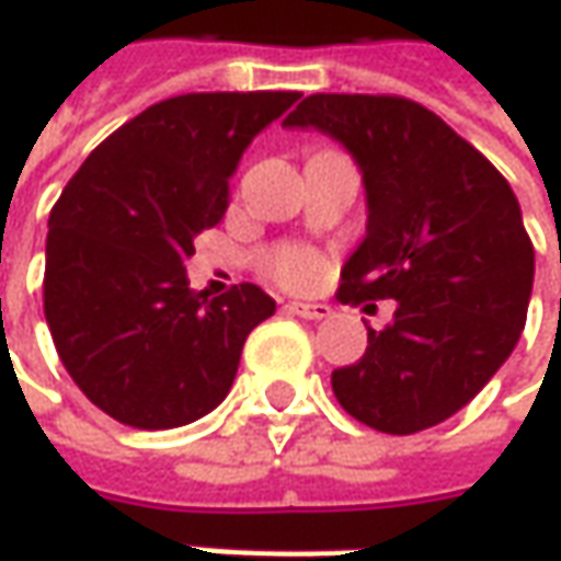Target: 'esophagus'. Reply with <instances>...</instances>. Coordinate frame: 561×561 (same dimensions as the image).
Listing matches in <instances>:
<instances>
[{
  "instance_id": "1",
  "label": "esophagus",
  "mask_w": 561,
  "mask_h": 561,
  "mask_svg": "<svg viewBox=\"0 0 561 561\" xmlns=\"http://www.w3.org/2000/svg\"><path fill=\"white\" fill-rule=\"evenodd\" d=\"M291 313H298L304 319H329L332 317V307L329 304H304V300H291L288 304Z\"/></svg>"
}]
</instances>
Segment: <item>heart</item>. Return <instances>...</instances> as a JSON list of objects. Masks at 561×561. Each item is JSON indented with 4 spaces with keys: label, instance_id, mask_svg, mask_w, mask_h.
I'll return each instance as SVG.
<instances>
[{
    "label": "heart",
    "instance_id": "heart-1",
    "mask_svg": "<svg viewBox=\"0 0 561 561\" xmlns=\"http://www.w3.org/2000/svg\"><path fill=\"white\" fill-rule=\"evenodd\" d=\"M270 273L273 279H279L282 285H295V288H307L317 285L325 273V261L319 257L317 251L307 248H285L273 261H270Z\"/></svg>",
    "mask_w": 561,
    "mask_h": 561
}]
</instances>
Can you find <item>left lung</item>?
Returning <instances> with one entry per match:
<instances>
[{
    "label": "left lung",
    "mask_w": 561,
    "mask_h": 561,
    "mask_svg": "<svg viewBox=\"0 0 561 561\" xmlns=\"http://www.w3.org/2000/svg\"><path fill=\"white\" fill-rule=\"evenodd\" d=\"M285 126L329 133L363 170L369 222L339 300H397L332 391L376 432H425L491 381L525 329L534 244L518 202L472 142L403 95L317 92Z\"/></svg>",
    "instance_id": "obj_1"
}]
</instances>
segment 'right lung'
I'll list each match as a JSON object with an SVG mask.
<instances>
[{
	"label": "right lung",
	"instance_id": "1",
	"mask_svg": "<svg viewBox=\"0 0 561 561\" xmlns=\"http://www.w3.org/2000/svg\"><path fill=\"white\" fill-rule=\"evenodd\" d=\"M300 92H188L89 154L49 214L43 310L77 388L133 428H176L229 394L244 339L276 313L257 285L188 288L195 236L229 207L251 139Z\"/></svg>",
	"mask_w": 561,
	"mask_h": 561
}]
</instances>
